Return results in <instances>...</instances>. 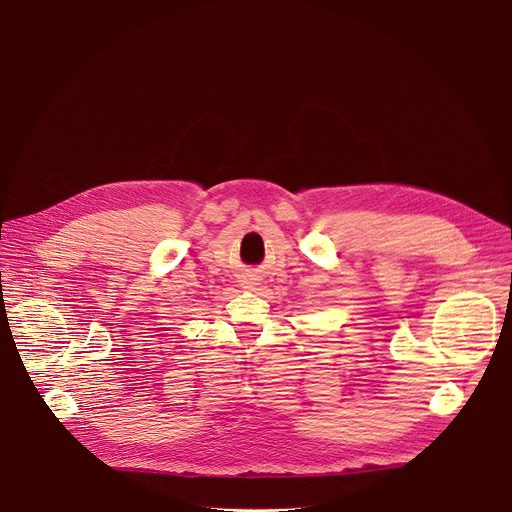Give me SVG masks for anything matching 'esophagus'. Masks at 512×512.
Returning <instances> with one entry per match:
<instances>
[{
    "label": "esophagus",
    "mask_w": 512,
    "mask_h": 512,
    "mask_svg": "<svg viewBox=\"0 0 512 512\" xmlns=\"http://www.w3.org/2000/svg\"><path fill=\"white\" fill-rule=\"evenodd\" d=\"M247 287H249V285H247Z\"/></svg>",
    "instance_id": "1"
}]
</instances>
